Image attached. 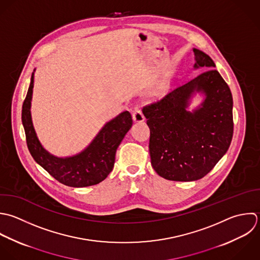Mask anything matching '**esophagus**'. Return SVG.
I'll list each match as a JSON object with an SVG mask.
<instances>
[{"label":"esophagus","mask_w":260,"mask_h":260,"mask_svg":"<svg viewBox=\"0 0 260 260\" xmlns=\"http://www.w3.org/2000/svg\"><path fill=\"white\" fill-rule=\"evenodd\" d=\"M133 119H134V121H137V122H142L145 120V116H144L142 110L138 106H136L133 110Z\"/></svg>","instance_id":"obj_1"}]
</instances>
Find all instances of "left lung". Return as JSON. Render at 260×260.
<instances>
[{
	"mask_svg": "<svg viewBox=\"0 0 260 260\" xmlns=\"http://www.w3.org/2000/svg\"><path fill=\"white\" fill-rule=\"evenodd\" d=\"M194 68H209L191 81L143 107L150 127L149 151L154 170L173 181L206 176L228 151L234 131L231 90L205 52L193 49ZM207 97L193 114L186 111L196 90Z\"/></svg>",
	"mask_w": 260,
	"mask_h": 260,
	"instance_id": "8db88e82",
	"label": "left lung"
}]
</instances>
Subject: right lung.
<instances>
[{
	"label": "right lung",
	"mask_w": 260,
	"mask_h": 260,
	"mask_svg": "<svg viewBox=\"0 0 260 260\" xmlns=\"http://www.w3.org/2000/svg\"><path fill=\"white\" fill-rule=\"evenodd\" d=\"M34 76L22 105V123L28 150L43 169L61 184L72 187H85L98 184L112 171L116 149L132 127L133 119L124 111L107 122L90 146L79 155L70 158H57L46 152L40 145L33 128L30 104Z\"/></svg>",
	"instance_id": "obj_1"
}]
</instances>
